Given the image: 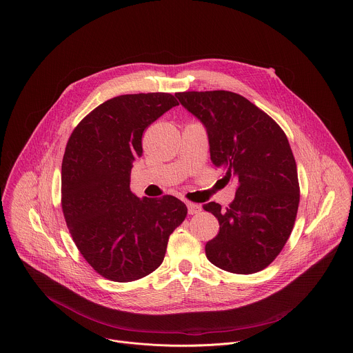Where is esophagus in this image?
Returning a JSON list of instances; mask_svg holds the SVG:
<instances>
[{"mask_svg": "<svg viewBox=\"0 0 353 353\" xmlns=\"http://www.w3.org/2000/svg\"><path fill=\"white\" fill-rule=\"evenodd\" d=\"M187 208H188V213H190V214H196V213L201 212V206L196 205V203L187 202Z\"/></svg>", "mask_w": 353, "mask_h": 353, "instance_id": "obj_1", "label": "esophagus"}]
</instances>
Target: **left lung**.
Listing matches in <instances>:
<instances>
[{"mask_svg":"<svg viewBox=\"0 0 353 353\" xmlns=\"http://www.w3.org/2000/svg\"><path fill=\"white\" fill-rule=\"evenodd\" d=\"M176 97L206 129L210 161L224 172L223 180L239 185L225 209L203 205L220 224L205 245L206 258L230 273L261 272L281 252L298 212V172L288 139L240 94L219 90Z\"/></svg>","mask_w":353,"mask_h":353,"instance_id":"1","label":"left lung"}]
</instances>
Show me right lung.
<instances>
[{"label":"right lung","mask_w":353,"mask_h":353,"mask_svg":"<svg viewBox=\"0 0 353 353\" xmlns=\"http://www.w3.org/2000/svg\"><path fill=\"white\" fill-rule=\"evenodd\" d=\"M176 105L168 92L114 97L90 112L68 141L63 216L83 258L108 280L129 283L157 270L187 216L176 196L140 199L130 190L144 130Z\"/></svg>","instance_id":"add662e5"}]
</instances>
